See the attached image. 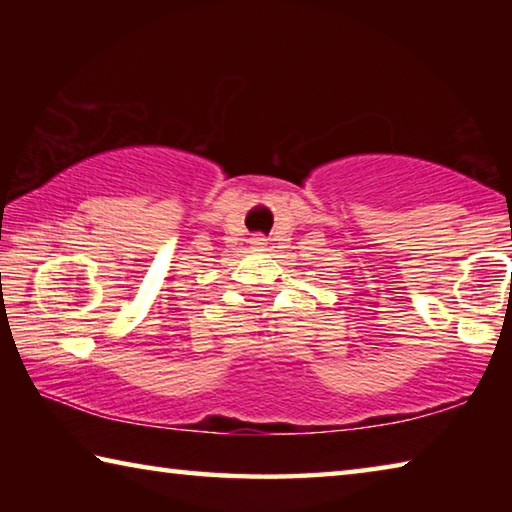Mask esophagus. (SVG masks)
Segmentation results:
<instances>
[{"mask_svg": "<svg viewBox=\"0 0 512 512\" xmlns=\"http://www.w3.org/2000/svg\"><path fill=\"white\" fill-rule=\"evenodd\" d=\"M250 246H253L255 250H266V239L262 235H255L253 239H250Z\"/></svg>", "mask_w": 512, "mask_h": 512, "instance_id": "esophagus-1", "label": "esophagus"}]
</instances>
